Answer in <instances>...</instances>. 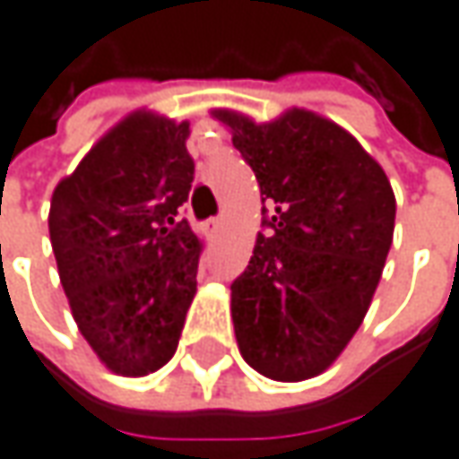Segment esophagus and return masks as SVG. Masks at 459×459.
I'll return each instance as SVG.
<instances>
[{
    "instance_id": "esophagus-1",
    "label": "esophagus",
    "mask_w": 459,
    "mask_h": 459,
    "mask_svg": "<svg viewBox=\"0 0 459 459\" xmlns=\"http://www.w3.org/2000/svg\"><path fill=\"white\" fill-rule=\"evenodd\" d=\"M204 227H206V232H209V235H214V232H219V227H221V219L219 217L206 219V221H204Z\"/></svg>"
}]
</instances>
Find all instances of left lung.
<instances>
[{
	"label": "left lung",
	"mask_w": 459,
	"mask_h": 459,
	"mask_svg": "<svg viewBox=\"0 0 459 459\" xmlns=\"http://www.w3.org/2000/svg\"><path fill=\"white\" fill-rule=\"evenodd\" d=\"M264 195V230L232 281L242 359L299 382L359 331L393 245L395 195L377 162L331 121L289 110L273 124L217 110Z\"/></svg>",
	"instance_id": "obj_1"
}]
</instances>
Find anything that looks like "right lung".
Here are the masks:
<instances>
[{
    "instance_id": "obj_1",
    "label": "right lung",
    "mask_w": 459,
    "mask_h": 459,
    "mask_svg": "<svg viewBox=\"0 0 459 459\" xmlns=\"http://www.w3.org/2000/svg\"><path fill=\"white\" fill-rule=\"evenodd\" d=\"M188 124L134 113L51 198L48 232L82 335L108 369L142 377L178 349L201 242L180 206L194 183Z\"/></svg>"
}]
</instances>
